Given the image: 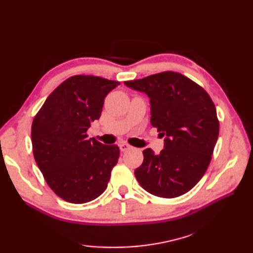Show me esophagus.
<instances>
[{
    "mask_svg": "<svg viewBox=\"0 0 253 253\" xmlns=\"http://www.w3.org/2000/svg\"><path fill=\"white\" fill-rule=\"evenodd\" d=\"M119 148H120L121 152H126V151L131 149L132 147H131V145H129L128 143H126V142H120V143H119Z\"/></svg>",
    "mask_w": 253,
    "mask_h": 253,
    "instance_id": "obj_1",
    "label": "esophagus"
}]
</instances>
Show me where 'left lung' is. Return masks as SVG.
<instances>
[{
    "label": "left lung",
    "instance_id": "left-lung-1",
    "mask_svg": "<svg viewBox=\"0 0 253 253\" xmlns=\"http://www.w3.org/2000/svg\"><path fill=\"white\" fill-rule=\"evenodd\" d=\"M126 86L150 98L151 125L165 139V149L155 155L143 151L136 179L147 192L164 198L185 194L202 179L217 141L219 121L208 93L176 72H163Z\"/></svg>",
    "mask_w": 253,
    "mask_h": 253
}]
</instances>
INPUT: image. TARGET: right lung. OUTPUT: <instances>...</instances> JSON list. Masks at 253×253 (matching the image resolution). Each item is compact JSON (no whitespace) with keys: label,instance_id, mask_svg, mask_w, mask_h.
I'll return each instance as SVG.
<instances>
[{"label":"right lung","instance_id":"add662e5","mask_svg":"<svg viewBox=\"0 0 253 253\" xmlns=\"http://www.w3.org/2000/svg\"><path fill=\"white\" fill-rule=\"evenodd\" d=\"M120 82L98 76H72L53 89L32 125L36 163L59 197L84 204L100 196L120 155L116 144L87 138L99 119L104 98Z\"/></svg>","mask_w":253,"mask_h":253}]
</instances>
